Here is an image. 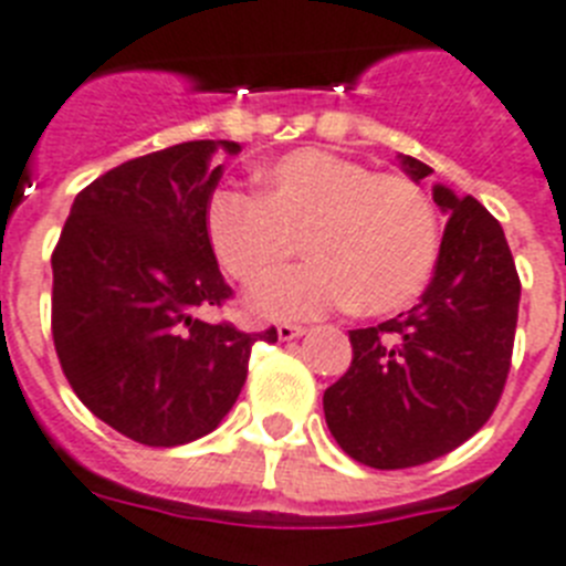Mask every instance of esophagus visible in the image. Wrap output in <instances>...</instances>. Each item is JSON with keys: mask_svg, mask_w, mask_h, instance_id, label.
Returning <instances> with one entry per match:
<instances>
[{"mask_svg": "<svg viewBox=\"0 0 566 566\" xmlns=\"http://www.w3.org/2000/svg\"><path fill=\"white\" fill-rule=\"evenodd\" d=\"M302 334H305V327L302 325H279V339L282 342H291Z\"/></svg>", "mask_w": 566, "mask_h": 566, "instance_id": "1", "label": "esophagus"}]
</instances>
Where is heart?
Here are the masks:
<instances>
[{
  "label": "heart",
  "mask_w": 566,
  "mask_h": 566,
  "mask_svg": "<svg viewBox=\"0 0 566 566\" xmlns=\"http://www.w3.org/2000/svg\"><path fill=\"white\" fill-rule=\"evenodd\" d=\"M221 268L253 287L295 254L314 259L250 296L264 319H316L336 307H406L434 273L440 218L406 175L374 172L325 149H296L261 172V195L221 189L207 210Z\"/></svg>",
  "instance_id": "heart-1"
}]
</instances>
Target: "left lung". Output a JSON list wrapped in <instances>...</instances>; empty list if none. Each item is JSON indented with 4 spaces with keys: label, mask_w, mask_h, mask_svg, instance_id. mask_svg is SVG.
Instances as JSON below:
<instances>
[{
    "label": "left lung",
    "mask_w": 566,
    "mask_h": 566,
    "mask_svg": "<svg viewBox=\"0 0 566 566\" xmlns=\"http://www.w3.org/2000/svg\"><path fill=\"white\" fill-rule=\"evenodd\" d=\"M415 180L434 169L402 155ZM449 212L429 287L408 313L350 331V368L325 391L342 452L371 469L443 458L492 417L515 345L521 279L497 218L437 184Z\"/></svg>",
    "instance_id": "8db88e82"
}]
</instances>
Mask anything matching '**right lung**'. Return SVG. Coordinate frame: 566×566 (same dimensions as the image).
<instances>
[{
    "label": "right lung",
    "mask_w": 566,
    "mask_h": 566,
    "mask_svg": "<svg viewBox=\"0 0 566 566\" xmlns=\"http://www.w3.org/2000/svg\"><path fill=\"white\" fill-rule=\"evenodd\" d=\"M232 140H189L126 160L74 198L51 253V334L69 386L135 443H192L239 400L244 334L195 316L232 296L212 253L207 210Z\"/></svg>",
    "instance_id": "1"
}]
</instances>
